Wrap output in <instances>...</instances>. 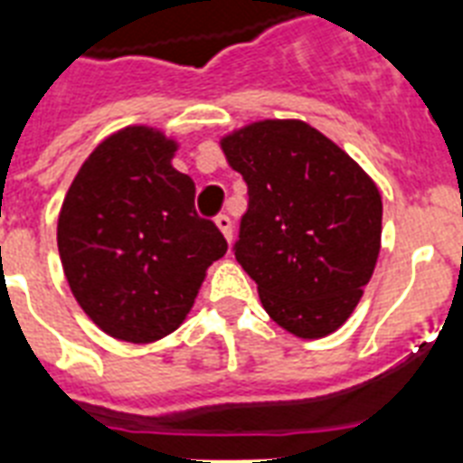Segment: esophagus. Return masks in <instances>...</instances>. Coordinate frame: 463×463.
I'll return each instance as SVG.
<instances>
[{
    "label": "esophagus",
    "mask_w": 463,
    "mask_h": 463,
    "mask_svg": "<svg viewBox=\"0 0 463 463\" xmlns=\"http://www.w3.org/2000/svg\"><path fill=\"white\" fill-rule=\"evenodd\" d=\"M216 225H218V231H221L225 235V240L231 242V240H232V221H231V216H225V213H218V216H216Z\"/></svg>",
    "instance_id": "1"
}]
</instances>
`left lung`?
Here are the masks:
<instances>
[{"mask_svg":"<svg viewBox=\"0 0 463 463\" xmlns=\"http://www.w3.org/2000/svg\"><path fill=\"white\" fill-rule=\"evenodd\" d=\"M221 146L250 194L232 252L269 317L300 338L336 331L377 264L380 189L300 119L254 122Z\"/></svg>","mask_w":463,"mask_h":463,"instance_id":"1","label":"left lung"}]
</instances>
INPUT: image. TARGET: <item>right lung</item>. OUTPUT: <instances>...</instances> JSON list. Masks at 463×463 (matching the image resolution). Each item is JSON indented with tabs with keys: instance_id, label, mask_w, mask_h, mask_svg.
I'll return each mask as SVG.
<instances>
[{
	"instance_id": "add662e5",
	"label": "right lung",
	"mask_w": 463,
	"mask_h": 463,
	"mask_svg": "<svg viewBox=\"0 0 463 463\" xmlns=\"http://www.w3.org/2000/svg\"><path fill=\"white\" fill-rule=\"evenodd\" d=\"M175 144L127 127L86 158L61 203L57 247L69 288L110 336L151 344L182 324L206 269L228 250L194 211V182Z\"/></svg>"
}]
</instances>
